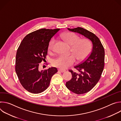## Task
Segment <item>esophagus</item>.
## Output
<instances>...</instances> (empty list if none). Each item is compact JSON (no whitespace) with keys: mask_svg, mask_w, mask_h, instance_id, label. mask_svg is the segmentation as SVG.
Masks as SVG:
<instances>
[{"mask_svg":"<svg viewBox=\"0 0 121 121\" xmlns=\"http://www.w3.org/2000/svg\"><path fill=\"white\" fill-rule=\"evenodd\" d=\"M58 71L61 73H63V72H65V70H63V69H58Z\"/></svg>","mask_w":121,"mask_h":121,"instance_id":"obj_1","label":"esophagus"}]
</instances>
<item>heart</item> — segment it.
Listing matches in <instances>:
<instances>
[{"mask_svg":"<svg viewBox=\"0 0 121 121\" xmlns=\"http://www.w3.org/2000/svg\"><path fill=\"white\" fill-rule=\"evenodd\" d=\"M61 38L64 41L71 46V52L73 55H61L57 57L53 62V65L65 69L71 66L76 62V59L78 62L85 59L90 55L91 50V44L87 39H80L79 36L72 32L62 34ZM56 42L55 39H52L48 44V49L49 52L54 51Z\"/></svg>","mask_w":121,"mask_h":121,"instance_id":"1","label":"heart"}]
</instances>
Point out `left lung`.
Masks as SVG:
<instances>
[{"mask_svg": "<svg viewBox=\"0 0 121 121\" xmlns=\"http://www.w3.org/2000/svg\"><path fill=\"white\" fill-rule=\"evenodd\" d=\"M68 30L82 34L92 43V50L89 56L81 63L74 66L79 73L69 70L72 78L65 84L67 88L73 92L82 94L91 90L100 78L104 66V49L99 38L93 33L81 27L68 28Z\"/></svg>", "mask_w": 121, "mask_h": 121, "instance_id": "1", "label": "left lung"}]
</instances>
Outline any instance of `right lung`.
Returning <instances> with one entry per match:
<instances>
[{"label":"right lung","instance_id":"add662e5","mask_svg":"<svg viewBox=\"0 0 121 121\" xmlns=\"http://www.w3.org/2000/svg\"><path fill=\"white\" fill-rule=\"evenodd\" d=\"M59 30L41 29L29 33L17 50L15 71L22 87L30 93L44 91L52 77L58 71L54 67L40 71L39 65L45 61L49 42Z\"/></svg>","mask_w":121,"mask_h":121}]
</instances>
